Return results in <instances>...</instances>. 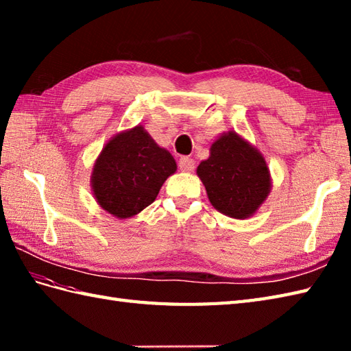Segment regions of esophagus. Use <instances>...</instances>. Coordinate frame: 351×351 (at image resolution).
<instances>
[{"label":"esophagus","instance_id":"esophagus-1","mask_svg":"<svg viewBox=\"0 0 351 351\" xmlns=\"http://www.w3.org/2000/svg\"><path fill=\"white\" fill-rule=\"evenodd\" d=\"M180 169L182 171H193V169H195V161L189 158V156H182L180 160Z\"/></svg>","mask_w":351,"mask_h":351}]
</instances>
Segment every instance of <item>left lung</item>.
<instances>
[{"label": "left lung", "instance_id": "8db88e82", "mask_svg": "<svg viewBox=\"0 0 351 351\" xmlns=\"http://www.w3.org/2000/svg\"><path fill=\"white\" fill-rule=\"evenodd\" d=\"M196 173L215 210L237 220L255 215L271 191L264 155L232 130L213 141Z\"/></svg>", "mask_w": 351, "mask_h": 351}]
</instances>
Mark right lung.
Listing matches in <instances>:
<instances>
[{
  "label": "right lung",
  "mask_w": 351,
  "mask_h": 351,
  "mask_svg": "<svg viewBox=\"0 0 351 351\" xmlns=\"http://www.w3.org/2000/svg\"><path fill=\"white\" fill-rule=\"evenodd\" d=\"M178 166L171 154L155 143L143 126L117 132L104 145L95 160L90 185L104 211L130 219L158 196Z\"/></svg>",
  "instance_id": "obj_1"
}]
</instances>
